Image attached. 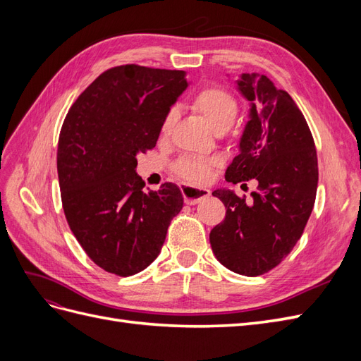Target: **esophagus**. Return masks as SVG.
I'll return each instance as SVG.
<instances>
[{
    "label": "esophagus",
    "mask_w": 361,
    "mask_h": 361,
    "mask_svg": "<svg viewBox=\"0 0 361 361\" xmlns=\"http://www.w3.org/2000/svg\"><path fill=\"white\" fill-rule=\"evenodd\" d=\"M182 194H183L185 203H187V204H197L203 199L209 197L211 191L206 190V188H194V187H188V185H183Z\"/></svg>",
    "instance_id": "1"
}]
</instances>
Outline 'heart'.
Here are the masks:
<instances>
[{
  "mask_svg": "<svg viewBox=\"0 0 361 361\" xmlns=\"http://www.w3.org/2000/svg\"><path fill=\"white\" fill-rule=\"evenodd\" d=\"M191 106L203 116L214 130L231 128L238 114V102L233 94L221 87H203L191 97ZM176 122V113L169 111L161 125V135L167 137ZM216 166V159L199 157H185L176 164V173L185 180L192 183H204L211 179L212 167Z\"/></svg>",
  "mask_w": 361,
  "mask_h": 361,
  "instance_id": "1",
  "label": "heart"
}]
</instances>
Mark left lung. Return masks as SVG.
I'll list each match as a JSON object with an SVG mask.
<instances>
[{"instance_id":"left-lung-1","label":"left lung","mask_w":361,"mask_h":361,"mask_svg":"<svg viewBox=\"0 0 361 361\" xmlns=\"http://www.w3.org/2000/svg\"><path fill=\"white\" fill-rule=\"evenodd\" d=\"M236 84L251 108L226 180L256 179L259 187L250 202L231 190L212 192L224 203L226 218L209 241L220 264L256 277L276 268L301 238L316 199L318 157L309 125L288 92L259 73H243Z\"/></svg>"}]
</instances>
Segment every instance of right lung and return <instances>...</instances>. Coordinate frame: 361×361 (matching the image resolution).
I'll list each match as a JSON object with an SVG mask.
<instances>
[{
  "instance_id": "right-lung-1",
  "label": "right lung",
  "mask_w": 361,
  "mask_h": 361,
  "mask_svg": "<svg viewBox=\"0 0 361 361\" xmlns=\"http://www.w3.org/2000/svg\"><path fill=\"white\" fill-rule=\"evenodd\" d=\"M187 87L183 71L123 64L97 76L64 118L57 149L63 211L87 256L111 274L147 268L182 209L176 185L146 192L135 169Z\"/></svg>"
}]
</instances>
